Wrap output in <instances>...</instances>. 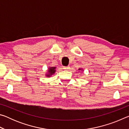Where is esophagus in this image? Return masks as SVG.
Listing matches in <instances>:
<instances>
[{"mask_svg":"<svg viewBox=\"0 0 129 129\" xmlns=\"http://www.w3.org/2000/svg\"><path fill=\"white\" fill-rule=\"evenodd\" d=\"M69 68H70V67H69V66H67V67H63V69H65V70H67V69H69Z\"/></svg>","mask_w":129,"mask_h":129,"instance_id":"esophagus-1","label":"esophagus"}]
</instances>
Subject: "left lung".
Here are the masks:
<instances>
[{
	"label": "left lung",
	"mask_w": 129,
	"mask_h": 129,
	"mask_svg": "<svg viewBox=\"0 0 129 129\" xmlns=\"http://www.w3.org/2000/svg\"><path fill=\"white\" fill-rule=\"evenodd\" d=\"M78 70H81V69H78Z\"/></svg>",
	"instance_id": "obj_1"
}]
</instances>
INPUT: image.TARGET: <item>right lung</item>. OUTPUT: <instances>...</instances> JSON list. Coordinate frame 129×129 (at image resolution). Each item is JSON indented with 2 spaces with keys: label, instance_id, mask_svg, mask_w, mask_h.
<instances>
[{
  "label": "right lung",
  "instance_id": "add662e5",
  "mask_svg": "<svg viewBox=\"0 0 129 129\" xmlns=\"http://www.w3.org/2000/svg\"><path fill=\"white\" fill-rule=\"evenodd\" d=\"M56 67H50L49 68L48 71V74H47V77H51V76L55 73L56 72Z\"/></svg>",
  "mask_w": 129,
  "mask_h": 129
}]
</instances>
